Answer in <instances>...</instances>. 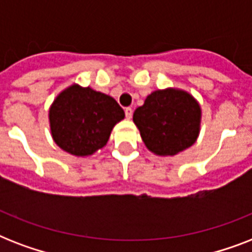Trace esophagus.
Segmentation results:
<instances>
[{"mask_svg":"<svg viewBox=\"0 0 252 252\" xmlns=\"http://www.w3.org/2000/svg\"><path fill=\"white\" fill-rule=\"evenodd\" d=\"M124 112H126V119L132 118V114H133V111H132V108H130V107H126V110H124Z\"/></svg>","mask_w":252,"mask_h":252,"instance_id":"obj_1","label":"esophagus"}]
</instances>
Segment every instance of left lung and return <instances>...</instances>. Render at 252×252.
Wrapping results in <instances>:
<instances>
[{
    "mask_svg": "<svg viewBox=\"0 0 252 252\" xmlns=\"http://www.w3.org/2000/svg\"><path fill=\"white\" fill-rule=\"evenodd\" d=\"M201 110L186 91L166 89L148 95L133 122L146 148L158 156H175L197 138Z\"/></svg>",
    "mask_w": 252,
    "mask_h": 252,
    "instance_id": "left-lung-1",
    "label": "left lung"
}]
</instances>
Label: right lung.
I'll list each match as a JSON object with an SVG mask.
<instances>
[{
  "instance_id": "1",
  "label": "right lung",
  "mask_w": 252,
  "mask_h": 252,
  "mask_svg": "<svg viewBox=\"0 0 252 252\" xmlns=\"http://www.w3.org/2000/svg\"><path fill=\"white\" fill-rule=\"evenodd\" d=\"M124 116L114 98L78 85L63 91L49 110L55 142L78 157L90 156L106 145L115 124Z\"/></svg>"
}]
</instances>
